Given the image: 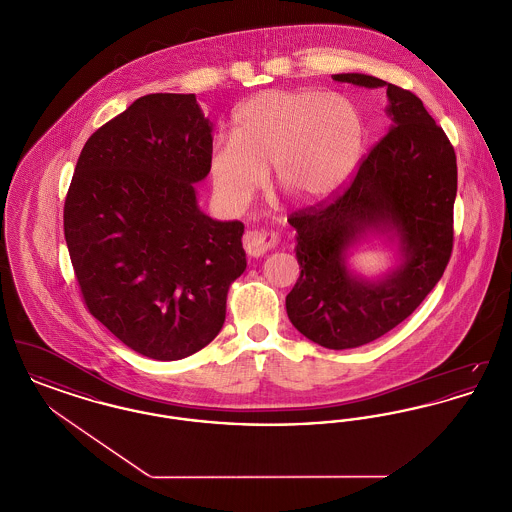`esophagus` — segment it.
Instances as JSON below:
<instances>
[{
	"label": "esophagus",
	"instance_id": "esophagus-1",
	"mask_svg": "<svg viewBox=\"0 0 512 512\" xmlns=\"http://www.w3.org/2000/svg\"><path fill=\"white\" fill-rule=\"evenodd\" d=\"M278 236L274 232H257V230H249L245 232L244 247L245 253L253 259H259L263 255H267L268 251L276 245Z\"/></svg>",
	"mask_w": 512,
	"mask_h": 512
}]
</instances>
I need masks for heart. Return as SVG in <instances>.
Masks as SVG:
<instances>
[{
    "instance_id": "1",
    "label": "heart",
    "mask_w": 512,
    "mask_h": 512,
    "mask_svg": "<svg viewBox=\"0 0 512 512\" xmlns=\"http://www.w3.org/2000/svg\"><path fill=\"white\" fill-rule=\"evenodd\" d=\"M366 128L359 107L320 88L268 90L234 113L232 138L209 155L213 188L226 205L244 207L267 184L301 201L336 194L357 171Z\"/></svg>"
}]
</instances>
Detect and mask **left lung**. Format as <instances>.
Segmentation results:
<instances>
[{
    "label": "left lung",
    "instance_id": "obj_1",
    "mask_svg": "<svg viewBox=\"0 0 512 512\" xmlns=\"http://www.w3.org/2000/svg\"><path fill=\"white\" fill-rule=\"evenodd\" d=\"M332 78L386 88L391 124L340 195L288 220L301 274L286 311L305 338L326 349H351L413 315L443 276L453 249L457 157L411 92L370 74ZM374 237L396 245V265L368 279L350 268L348 255Z\"/></svg>",
    "mask_w": 512,
    "mask_h": 512
}]
</instances>
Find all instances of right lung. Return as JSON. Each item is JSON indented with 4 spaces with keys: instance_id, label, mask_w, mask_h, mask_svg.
Instances as JSON below:
<instances>
[{
    "instance_id": "right-lung-1",
    "label": "right lung",
    "mask_w": 512,
    "mask_h": 512,
    "mask_svg": "<svg viewBox=\"0 0 512 512\" xmlns=\"http://www.w3.org/2000/svg\"><path fill=\"white\" fill-rule=\"evenodd\" d=\"M213 124L194 94H149L96 130L65 199L88 311L136 353L178 361L217 338L242 276L244 222L207 217Z\"/></svg>"
}]
</instances>
